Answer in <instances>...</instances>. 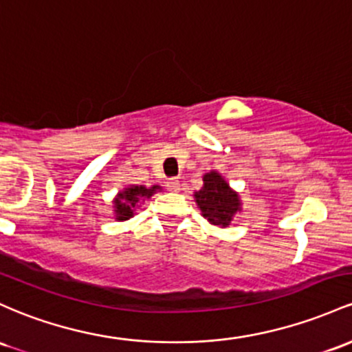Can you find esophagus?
<instances>
[{"mask_svg": "<svg viewBox=\"0 0 352 352\" xmlns=\"http://www.w3.org/2000/svg\"><path fill=\"white\" fill-rule=\"evenodd\" d=\"M167 187H168V190L179 192L180 190V180L175 179V177H173V179H168L167 180Z\"/></svg>", "mask_w": 352, "mask_h": 352, "instance_id": "obj_1", "label": "esophagus"}]
</instances>
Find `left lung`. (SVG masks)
I'll use <instances>...</instances> for the list:
<instances>
[{
	"label": "left lung",
	"instance_id": "left-lung-1",
	"mask_svg": "<svg viewBox=\"0 0 352 352\" xmlns=\"http://www.w3.org/2000/svg\"><path fill=\"white\" fill-rule=\"evenodd\" d=\"M194 197L202 215L212 226L229 227L234 215L241 212L239 194L215 170L204 175V187Z\"/></svg>",
	"mask_w": 352,
	"mask_h": 352
}]
</instances>
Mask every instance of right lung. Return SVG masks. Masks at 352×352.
I'll use <instances>...</instances> for the list:
<instances>
[{"label": "right lung", "mask_w": 352, "mask_h": 352, "mask_svg": "<svg viewBox=\"0 0 352 352\" xmlns=\"http://www.w3.org/2000/svg\"><path fill=\"white\" fill-rule=\"evenodd\" d=\"M157 190H160V185H153V187L148 188L144 187V185H130V187H126L113 200L115 219L129 220L130 217H133V212L138 208V204L142 200L150 199Z\"/></svg>", "instance_id": "obj_1"}]
</instances>
